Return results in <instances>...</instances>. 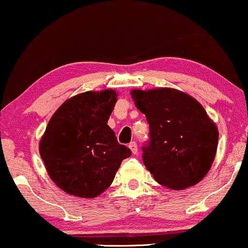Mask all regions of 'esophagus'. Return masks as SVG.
Returning <instances> with one entry per match:
<instances>
[{"label": "esophagus", "instance_id": "esophagus-1", "mask_svg": "<svg viewBox=\"0 0 248 248\" xmlns=\"http://www.w3.org/2000/svg\"><path fill=\"white\" fill-rule=\"evenodd\" d=\"M129 147H130L131 152H132L133 154H137V153H138V146H137V144H136L135 141L130 142V144H129Z\"/></svg>", "mask_w": 248, "mask_h": 248}]
</instances>
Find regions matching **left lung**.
Returning <instances> with one entry per match:
<instances>
[{
	"label": "left lung",
	"mask_w": 248,
	"mask_h": 248,
	"mask_svg": "<svg viewBox=\"0 0 248 248\" xmlns=\"http://www.w3.org/2000/svg\"><path fill=\"white\" fill-rule=\"evenodd\" d=\"M146 116L150 141L142 161L155 181L173 190L197 185L210 170L218 145V129L201 104L173 88L131 92Z\"/></svg>",
	"instance_id": "obj_1"
}]
</instances>
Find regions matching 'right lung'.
I'll list each match as a JSON object with an SVG mask.
<instances>
[{
  "label": "right lung",
  "mask_w": 248,
  "mask_h": 248,
  "mask_svg": "<svg viewBox=\"0 0 248 248\" xmlns=\"http://www.w3.org/2000/svg\"><path fill=\"white\" fill-rule=\"evenodd\" d=\"M117 96L113 89L75 95L49 119L39 153L52 181L67 194L98 196L131 155L108 125Z\"/></svg>",
  "instance_id": "add662e5"
}]
</instances>
